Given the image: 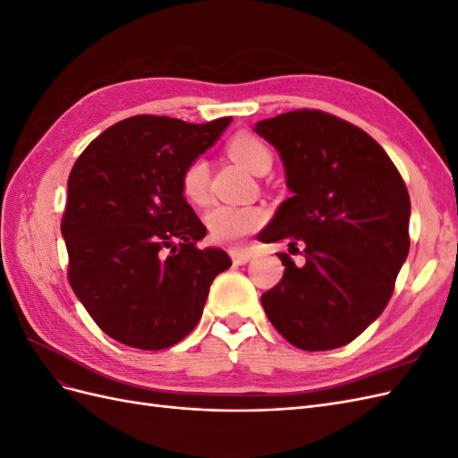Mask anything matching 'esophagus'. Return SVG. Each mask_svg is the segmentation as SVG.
Instances as JSON below:
<instances>
[{
	"mask_svg": "<svg viewBox=\"0 0 458 458\" xmlns=\"http://www.w3.org/2000/svg\"><path fill=\"white\" fill-rule=\"evenodd\" d=\"M231 258L237 266H244V263H248L254 258V254L248 250V248H231Z\"/></svg>",
	"mask_w": 458,
	"mask_h": 458,
	"instance_id": "esophagus-1",
	"label": "esophagus"
}]
</instances>
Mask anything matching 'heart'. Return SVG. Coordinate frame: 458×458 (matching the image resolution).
Returning a JSON list of instances; mask_svg holds the SVG:
<instances>
[{"label":"heart","instance_id":"1","mask_svg":"<svg viewBox=\"0 0 458 458\" xmlns=\"http://www.w3.org/2000/svg\"><path fill=\"white\" fill-rule=\"evenodd\" d=\"M227 155L248 172L266 174L271 168V148L258 135L241 131L227 141ZM182 191L187 200L204 204L208 200V164L204 158H192L182 172ZM267 219L261 206L217 204L206 214V225L219 242L234 244L259 229Z\"/></svg>","mask_w":458,"mask_h":458}]
</instances>
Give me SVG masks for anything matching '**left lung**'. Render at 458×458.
<instances>
[{
  "label": "left lung",
  "instance_id": "left-lung-1",
  "mask_svg": "<svg viewBox=\"0 0 458 458\" xmlns=\"http://www.w3.org/2000/svg\"><path fill=\"white\" fill-rule=\"evenodd\" d=\"M254 131L279 150L293 191L258 239L300 242L306 258L279 254L283 279L261 306L296 348H342L380 317L409 254L403 177L367 131L323 110H290Z\"/></svg>",
  "mask_w": 458,
  "mask_h": 458
}]
</instances>
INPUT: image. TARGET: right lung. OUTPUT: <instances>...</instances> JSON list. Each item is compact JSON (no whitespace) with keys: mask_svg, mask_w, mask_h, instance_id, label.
Wrapping results in <instances>:
<instances>
[{"mask_svg":"<svg viewBox=\"0 0 458 458\" xmlns=\"http://www.w3.org/2000/svg\"><path fill=\"white\" fill-rule=\"evenodd\" d=\"M231 116L189 123L140 114L106 128L68 175L61 221L68 283L105 335L165 350L197 327L216 275L231 267L200 248L206 227L182 191V172Z\"/></svg>","mask_w":458,"mask_h":458,"instance_id":"obj_1","label":"right lung"}]
</instances>
